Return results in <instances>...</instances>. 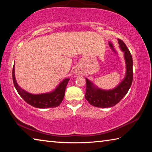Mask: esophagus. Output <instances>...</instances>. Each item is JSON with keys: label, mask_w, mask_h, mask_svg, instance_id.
I'll return each instance as SVG.
<instances>
[{"label": "esophagus", "mask_w": 152, "mask_h": 152, "mask_svg": "<svg viewBox=\"0 0 152 152\" xmlns=\"http://www.w3.org/2000/svg\"><path fill=\"white\" fill-rule=\"evenodd\" d=\"M75 72H76V73H78V72H77V71H76Z\"/></svg>", "instance_id": "1"}]
</instances>
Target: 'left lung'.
<instances>
[{"instance_id":"obj_1","label":"left lung","mask_w":152,"mask_h":152,"mask_svg":"<svg viewBox=\"0 0 152 152\" xmlns=\"http://www.w3.org/2000/svg\"><path fill=\"white\" fill-rule=\"evenodd\" d=\"M119 48L124 53L126 64L125 76L123 80L110 90H103L94 85L86 78V88L85 99L92 106L100 108L114 107L126 94L132 86L133 81V59L129 50L122 40L118 39Z\"/></svg>"}]
</instances>
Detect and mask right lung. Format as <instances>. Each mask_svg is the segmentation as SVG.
Returning <instances> with one entry per match:
<instances>
[{"label": "right lung", "instance_id": "1", "mask_svg": "<svg viewBox=\"0 0 152 152\" xmlns=\"http://www.w3.org/2000/svg\"><path fill=\"white\" fill-rule=\"evenodd\" d=\"M12 80L15 88L18 93L23 98L24 101L31 106L39 108V109H46V108H53L58 107L63 101L65 94V90L69 78H65L61 81L55 90L50 92L43 94H31L29 93L19 86L17 84L15 76V64L12 68Z\"/></svg>", "mask_w": 152, "mask_h": 152}]
</instances>
